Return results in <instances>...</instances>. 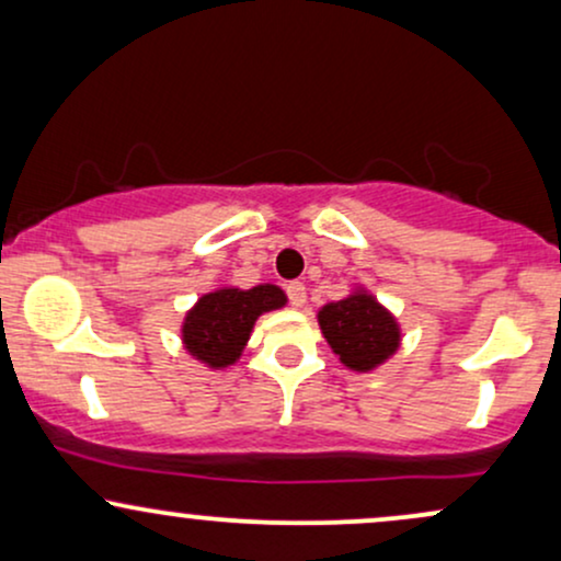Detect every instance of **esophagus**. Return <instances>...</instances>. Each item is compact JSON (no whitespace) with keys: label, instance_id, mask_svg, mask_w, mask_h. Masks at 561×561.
Segmentation results:
<instances>
[{"label":"esophagus","instance_id":"esophagus-1","mask_svg":"<svg viewBox=\"0 0 561 561\" xmlns=\"http://www.w3.org/2000/svg\"><path fill=\"white\" fill-rule=\"evenodd\" d=\"M287 295H289V302H293L295 308H300L302 302H306V285H302V282H289Z\"/></svg>","mask_w":561,"mask_h":561}]
</instances>
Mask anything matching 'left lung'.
<instances>
[{
  "label": "left lung",
  "instance_id": "8db88e82",
  "mask_svg": "<svg viewBox=\"0 0 561 561\" xmlns=\"http://www.w3.org/2000/svg\"><path fill=\"white\" fill-rule=\"evenodd\" d=\"M321 334L351 371H375L401 347V324L364 285L317 313Z\"/></svg>",
  "mask_w": 561,
  "mask_h": 561
}]
</instances>
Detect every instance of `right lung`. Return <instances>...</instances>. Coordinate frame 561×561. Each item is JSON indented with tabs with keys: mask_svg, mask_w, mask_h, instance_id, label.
<instances>
[{
	"mask_svg": "<svg viewBox=\"0 0 561 561\" xmlns=\"http://www.w3.org/2000/svg\"><path fill=\"white\" fill-rule=\"evenodd\" d=\"M287 306L285 289L263 282L250 289L221 285L199 295L184 313L182 345L208 369H227L240 362L259 317Z\"/></svg>",
	"mask_w": 561,
	"mask_h": 561,
	"instance_id": "right-lung-1",
	"label": "right lung"
}]
</instances>
